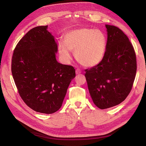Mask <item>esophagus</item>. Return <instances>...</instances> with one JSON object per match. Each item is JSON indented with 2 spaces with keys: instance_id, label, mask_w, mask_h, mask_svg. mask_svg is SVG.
I'll list each match as a JSON object with an SVG mask.
<instances>
[{
  "instance_id": "1",
  "label": "esophagus",
  "mask_w": 146,
  "mask_h": 146,
  "mask_svg": "<svg viewBox=\"0 0 146 146\" xmlns=\"http://www.w3.org/2000/svg\"><path fill=\"white\" fill-rule=\"evenodd\" d=\"M76 74H77V75L80 74L82 73L81 70H80V69H77L76 70Z\"/></svg>"
}]
</instances>
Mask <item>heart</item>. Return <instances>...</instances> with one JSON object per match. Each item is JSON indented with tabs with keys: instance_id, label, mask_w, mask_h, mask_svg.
Wrapping results in <instances>:
<instances>
[{
	"instance_id": "heart-1",
	"label": "heart",
	"mask_w": 146,
	"mask_h": 146,
	"mask_svg": "<svg viewBox=\"0 0 146 146\" xmlns=\"http://www.w3.org/2000/svg\"><path fill=\"white\" fill-rule=\"evenodd\" d=\"M107 48V38L99 29L79 28L70 30L58 44V51L66 62L71 59V52L78 62L86 68L99 64L103 60Z\"/></svg>"
}]
</instances>
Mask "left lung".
Returning <instances> with one entry per match:
<instances>
[{"label": "left lung", "mask_w": 146, "mask_h": 146, "mask_svg": "<svg viewBox=\"0 0 146 146\" xmlns=\"http://www.w3.org/2000/svg\"><path fill=\"white\" fill-rule=\"evenodd\" d=\"M107 42L101 62L85 70L88 90L94 104L100 109L121 104L129 94L136 72L133 46L122 31L105 25Z\"/></svg>", "instance_id": "obj_1"}]
</instances>
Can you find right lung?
<instances>
[{
    "label": "right lung",
    "mask_w": 146,
    "mask_h": 146,
    "mask_svg": "<svg viewBox=\"0 0 146 146\" xmlns=\"http://www.w3.org/2000/svg\"><path fill=\"white\" fill-rule=\"evenodd\" d=\"M47 29L46 25L31 29L17 43L11 72L26 105L36 112L52 114L62 105L76 70L57 61L58 45Z\"/></svg>",
    "instance_id": "obj_1"
}]
</instances>
